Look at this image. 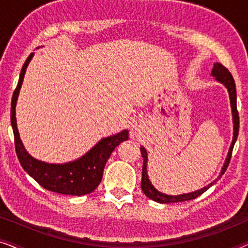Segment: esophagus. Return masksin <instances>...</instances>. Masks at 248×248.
<instances>
[{"label":"esophagus","instance_id":"1","mask_svg":"<svg viewBox=\"0 0 248 248\" xmlns=\"http://www.w3.org/2000/svg\"><path fill=\"white\" fill-rule=\"evenodd\" d=\"M140 128H141V125H139L138 123H135L132 125V130H131V133L132 134H138L139 132H140Z\"/></svg>","mask_w":248,"mask_h":248}]
</instances>
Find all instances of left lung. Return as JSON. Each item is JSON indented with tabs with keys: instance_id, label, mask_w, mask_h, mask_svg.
<instances>
[{
	"instance_id": "left-lung-1",
	"label": "left lung",
	"mask_w": 248,
	"mask_h": 248,
	"mask_svg": "<svg viewBox=\"0 0 248 248\" xmlns=\"http://www.w3.org/2000/svg\"><path fill=\"white\" fill-rule=\"evenodd\" d=\"M211 74L216 78L217 81H219L220 83H222L227 89H228L229 98H230V105H232V121H233V137H232V142L230 144L228 155H227L226 161L223 164V167L221 169V172L218 176V178L212 183H210L208 186H204V187L201 189H198V191L187 193V194H181V195H167L164 194V193L157 191L154 187V185L151 184V182L149 181L148 177V171H147V162H148V155L147 150L143 147L140 148L142 158H143V167H142V181H141V188L145 195L148 196L149 199L154 200L155 202L159 203H174V202H183V201H188V200L196 199L198 196L203 194L206 189H209L213 184H216V182L218 179L221 178V176L225 174V171L228 168L230 159H232V154L233 145H235V142L237 140V137H238L239 132V115L238 110H237V94H236V84L235 80L232 76V73L229 72V70L222 65L221 63H215L213 65Z\"/></svg>"
}]
</instances>
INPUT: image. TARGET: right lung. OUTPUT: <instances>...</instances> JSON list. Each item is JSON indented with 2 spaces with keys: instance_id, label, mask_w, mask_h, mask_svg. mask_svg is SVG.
I'll return each instance as SVG.
<instances>
[{
  "instance_id": "right-lung-1",
  "label": "right lung",
  "mask_w": 248,
  "mask_h": 248,
  "mask_svg": "<svg viewBox=\"0 0 248 248\" xmlns=\"http://www.w3.org/2000/svg\"><path fill=\"white\" fill-rule=\"evenodd\" d=\"M32 56L33 53L30 54L23 64L21 72H20L18 86L13 93L11 101V125L13 135H15L16 157L22 168L44 188L65 195L81 196L89 194L100 184L108 158L121 142L127 140L128 131L124 130L113 137L103 139L78 160L66 162V164H47V162L32 158L27 152L20 140L16 118V99H18L20 88L25 78L27 66Z\"/></svg>"
}]
</instances>
